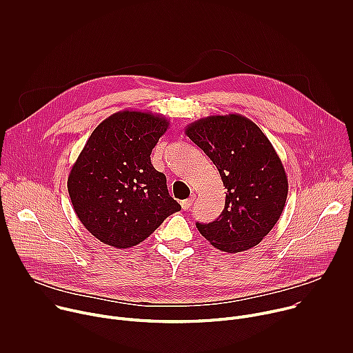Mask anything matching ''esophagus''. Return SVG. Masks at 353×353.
<instances>
[{
  "label": "esophagus",
  "instance_id": "esophagus-1",
  "mask_svg": "<svg viewBox=\"0 0 353 353\" xmlns=\"http://www.w3.org/2000/svg\"><path fill=\"white\" fill-rule=\"evenodd\" d=\"M180 204H181V208H183L184 211H187V210H190V208L192 207V204H194V198H187V199H183Z\"/></svg>",
  "mask_w": 353,
  "mask_h": 353
}]
</instances>
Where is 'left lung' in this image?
I'll return each mask as SVG.
<instances>
[{"label":"left lung","mask_w":353,"mask_h":353,"mask_svg":"<svg viewBox=\"0 0 353 353\" xmlns=\"http://www.w3.org/2000/svg\"><path fill=\"white\" fill-rule=\"evenodd\" d=\"M185 135L214 162L228 190L219 218L196 222V229L226 253L257 245L278 222L288 196V176L272 143L240 114L199 119Z\"/></svg>","instance_id":"obj_1"}]
</instances>
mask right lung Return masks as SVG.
<instances>
[{
	"mask_svg": "<svg viewBox=\"0 0 353 353\" xmlns=\"http://www.w3.org/2000/svg\"><path fill=\"white\" fill-rule=\"evenodd\" d=\"M169 124L161 114L123 110L90 134L67 185L77 216L97 240L117 248L137 245L181 210L169 195L166 176L150 163Z\"/></svg>",
	"mask_w": 353,
	"mask_h": 353,
	"instance_id": "add662e5",
	"label": "right lung"
}]
</instances>
